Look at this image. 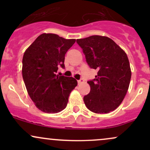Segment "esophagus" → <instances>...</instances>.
<instances>
[{
  "mask_svg": "<svg viewBox=\"0 0 150 150\" xmlns=\"http://www.w3.org/2000/svg\"><path fill=\"white\" fill-rule=\"evenodd\" d=\"M84 82V79L83 78H80V80H77V82H78V84H80V83H82V82Z\"/></svg>",
  "mask_w": 150,
  "mask_h": 150,
  "instance_id": "esophagus-1",
  "label": "esophagus"
}]
</instances>
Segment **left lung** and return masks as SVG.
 <instances>
[{
	"label": "left lung",
	"instance_id": "left-lung-1",
	"mask_svg": "<svg viewBox=\"0 0 150 150\" xmlns=\"http://www.w3.org/2000/svg\"><path fill=\"white\" fill-rule=\"evenodd\" d=\"M91 68L98 70L94 80L88 81L90 92L84 97L89 110L107 113L121 104L128 92L131 70L126 53L112 39L94 35L77 39Z\"/></svg>",
	"mask_w": 150,
	"mask_h": 150
}]
</instances>
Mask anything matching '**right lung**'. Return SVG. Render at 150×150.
Returning <instances> with one entry per match:
<instances>
[{"label":"right lung","instance_id":"add662e5","mask_svg":"<svg viewBox=\"0 0 150 150\" xmlns=\"http://www.w3.org/2000/svg\"><path fill=\"white\" fill-rule=\"evenodd\" d=\"M75 42V39L57 34H42L24 53V82L35 106L43 112L56 113L64 109L77 85L73 77L56 75L59 67L65 68V55Z\"/></svg>","mask_w":150,"mask_h":150}]
</instances>
